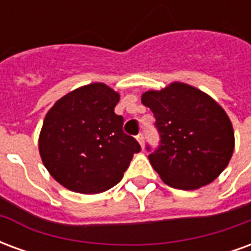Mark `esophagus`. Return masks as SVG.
Listing matches in <instances>:
<instances>
[{"label": "esophagus", "mask_w": 251, "mask_h": 251, "mask_svg": "<svg viewBox=\"0 0 251 251\" xmlns=\"http://www.w3.org/2000/svg\"><path fill=\"white\" fill-rule=\"evenodd\" d=\"M137 141L140 142L141 148H144V145H145V140H144V134H142V133H140V134L137 136Z\"/></svg>", "instance_id": "obj_1"}]
</instances>
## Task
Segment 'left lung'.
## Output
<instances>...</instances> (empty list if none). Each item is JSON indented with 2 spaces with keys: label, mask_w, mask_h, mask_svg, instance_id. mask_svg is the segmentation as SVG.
Returning <instances> with one entry per match:
<instances>
[{
  "label": "left lung",
  "mask_w": 251,
  "mask_h": 251,
  "mask_svg": "<svg viewBox=\"0 0 251 251\" xmlns=\"http://www.w3.org/2000/svg\"><path fill=\"white\" fill-rule=\"evenodd\" d=\"M156 118L160 142L149 161L165 184L196 189L219 176L234 152V130L214 99L185 83L142 94Z\"/></svg>",
  "instance_id": "8db88e82"
}]
</instances>
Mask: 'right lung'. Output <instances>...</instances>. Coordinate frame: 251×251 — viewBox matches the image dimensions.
Masks as SVG:
<instances>
[{
  "label": "right lung",
  "mask_w": 251,
  "mask_h": 251,
  "mask_svg": "<svg viewBox=\"0 0 251 251\" xmlns=\"http://www.w3.org/2000/svg\"><path fill=\"white\" fill-rule=\"evenodd\" d=\"M118 100L114 90L93 83L64 95L47 113L39 151L63 187L79 194L107 191L141 151L136 138L124 133V117L114 113Z\"/></svg>",
  "instance_id": "add662e5"
}]
</instances>
